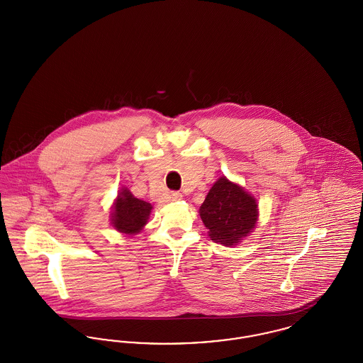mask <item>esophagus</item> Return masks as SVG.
<instances>
[{
  "instance_id": "34e87169",
  "label": "esophagus",
  "mask_w": 363,
  "mask_h": 363,
  "mask_svg": "<svg viewBox=\"0 0 363 363\" xmlns=\"http://www.w3.org/2000/svg\"><path fill=\"white\" fill-rule=\"evenodd\" d=\"M172 199H173V201H179L182 199V193L174 191L173 194H172Z\"/></svg>"
}]
</instances>
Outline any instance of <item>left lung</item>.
I'll return each instance as SVG.
<instances>
[{
  "label": "left lung",
  "mask_w": 363,
  "mask_h": 363,
  "mask_svg": "<svg viewBox=\"0 0 363 363\" xmlns=\"http://www.w3.org/2000/svg\"><path fill=\"white\" fill-rule=\"evenodd\" d=\"M200 218L209 238L223 246H235L247 237L259 219L256 199L240 185L220 177L200 207Z\"/></svg>",
  "instance_id": "1"
}]
</instances>
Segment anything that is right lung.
<instances>
[{"instance_id":"right-lung-1","label":"right lung","mask_w":363,"mask_h":363,"mask_svg":"<svg viewBox=\"0 0 363 363\" xmlns=\"http://www.w3.org/2000/svg\"><path fill=\"white\" fill-rule=\"evenodd\" d=\"M152 206L138 200L128 189L120 190L113 206L111 225L122 234L135 235L147 225Z\"/></svg>"}]
</instances>
